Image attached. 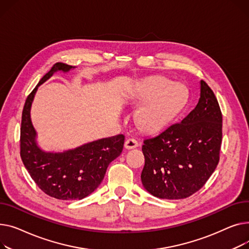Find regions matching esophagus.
I'll list each match as a JSON object with an SVG mask.
<instances>
[{"instance_id":"1","label":"esophagus","mask_w":249,"mask_h":249,"mask_svg":"<svg viewBox=\"0 0 249 249\" xmlns=\"http://www.w3.org/2000/svg\"><path fill=\"white\" fill-rule=\"evenodd\" d=\"M139 145L138 142L134 139H127L124 142V148L126 150H131V149H136Z\"/></svg>"}]
</instances>
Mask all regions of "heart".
<instances>
[{"mask_svg": "<svg viewBox=\"0 0 249 249\" xmlns=\"http://www.w3.org/2000/svg\"><path fill=\"white\" fill-rule=\"evenodd\" d=\"M185 87L162 76H152L139 81L128 102L142 106L136 113V124L144 133L165 128L184 109L188 102Z\"/></svg>", "mask_w": 249, "mask_h": 249, "instance_id": "b5f03b06", "label": "heart"}]
</instances>
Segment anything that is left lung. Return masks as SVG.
<instances>
[{
	"label": "left lung",
	"instance_id": "1",
	"mask_svg": "<svg viewBox=\"0 0 249 249\" xmlns=\"http://www.w3.org/2000/svg\"><path fill=\"white\" fill-rule=\"evenodd\" d=\"M221 141L220 107L208 84L200 80V98L195 108L179 124L143 141V188L160 199L178 200L193 195L216 169Z\"/></svg>",
	"mask_w": 249,
	"mask_h": 249
}]
</instances>
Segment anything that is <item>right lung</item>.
Returning <instances> with one entry per match:
<instances>
[{"label":"right lung","mask_w":249,"mask_h":249,"mask_svg":"<svg viewBox=\"0 0 249 249\" xmlns=\"http://www.w3.org/2000/svg\"><path fill=\"white\" fill-rule=\"evenodd\" d=\"M75 66L56 63L26 99L21 124V158L37 186L59 200H81L95 191L105 178L108 165L124 148V136L98 139L74 149L55 152L43 150L31 121V107L38 87L55 73H67Z\"/></svg>","instance_id":"1"}]
</instances>
